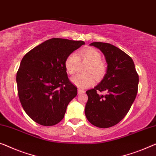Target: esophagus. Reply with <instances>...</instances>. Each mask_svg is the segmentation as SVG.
<instances>
[{
	"label": "esophagus",
	"instance_id": "obj_1",
	"mask_svg": "<svg viewBox=\"0 0 156 156\" xmlns=\"http://www.w3.org/2000/svg\"><path fill=\"white\" fill-rule=\"evenodd\" d=\"M83 93H85V90H82V89H78V94H83Z\"/></svg>",
	"mask_w": 156,
	"mask_h": 156
}]
</instances>
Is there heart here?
<instances>
[{
	"instance_id": "obj_1",
	"label": "heart",
	"mask_w": 156,
	"mask_h": 156,
	"mask_svg": "<svg viewBox=\"0 0 156 156\" xmlns=\"http://www.w3.org/2000/svg\"><path fill=\"white\" fill-rule=\"evenodd\" d=\"M80 63L87 64L85 68V75H77L71 78L73 84L80 88H87L94 84L95 78L101 80L107 71V64L101 59L100 52L94 48H84L78 54L71 53L67 56L64 62L67 73L73 75L78 71ZM95 78H94V77Z\"/></svg>"
}]
</instances>
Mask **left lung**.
Returning <instances> with one entry per match:
<instances>
[{
	"instance_id": "obj_1",
	"label": "left lung",
	"mask_w": 156,
	"mask_h": 156,
	"mask_svg": "<svg viewBox=\"0 0 156 156\" xmlns=\"http://www.w3.org/2000/svg\"><path fill=\"white\" fill-rule=\"evenodd\" d=\"M90 45L103 52L108 66L101 83L86 91L88 100L85 113L93 125L108 128L121 121L128 113L137 94L139 76L133 60L120 49L100 42ZM104 91L105 95L99 94Z\"/></svg>"
}]
</instances>
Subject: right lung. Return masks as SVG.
I'll return each instance as SVG.
<instances>
[{
	"mask_svg": "<svg viewBox=\"0 0 156 156\" xmlns=\"http://www.w3.org/2000/svg\"><path fill=\"white\" fill-rule=\"evenodd\" d=\"M85 42L51 38L28 52L17 73L19 98L27 114L38 124L52 126L64 117L78 94L69 80L64 62Z\"/></svg>",
	"mask_w": 156,
	"mask_h": 156,
	"instance_id": "obj_1",
	"label": "right lung"
}]
</instances>
